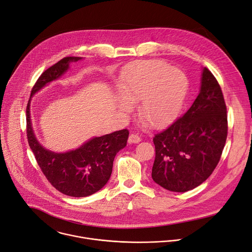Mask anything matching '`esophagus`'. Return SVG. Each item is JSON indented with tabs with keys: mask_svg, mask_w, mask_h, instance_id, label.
I'll list each match as a JSON object with an SVG mask.
<instances>
[{
	"mask_svg": "<svg viewBox=\"0 0 252 252\" xmlns=\"http://www.w3.org/2000/svg\"><path fill=\"white\" fill-rule=\"evenodd\" d=\"M141 141V138L139 137L137 134H131L128 138V143L129 144H137Z\"/></svg>",
	"mask_w": 252,
	"mask_h": 252,
	"instance_id": "34e87169",
	"label": "esophagus"
}]
</instances>
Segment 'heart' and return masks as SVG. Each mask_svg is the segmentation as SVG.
<instances>
[{
  "mask_svg": "<svg viewBox=\"0 0 252 252\" xmlns=\"http://www.w3.org/2000/svg\"><path fill=\"white\" fill-rule=\"evenodd\" d=\"M188 86V79L181 70L161 60H149L136 64L120 78L117 93L131 105L139 103V119L152 128H162L179 115ZM119 107L124 111L129 109L122 102Z\"/></svg>",
  "mask_w": 252,
  "mask_h": 252,
  "instance_id": "1",
  "label": "heart"
}]
</instances>
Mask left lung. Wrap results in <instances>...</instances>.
Segmentation results:
<instances>
[{"mask_svg":"<svg viewBox=\"0 0 252 252\" xmlns=\"http://www.w3.org/2000/svg\"><path fill=\"white\" fill-rule=\"evenodd\" d=\"M227 137L226 105L221 88L202 68L199 94L186 113L153 138L152 179L173 192L203 183L217 166Z\"/></svg>","mask_w":252,"mask_h":252,"instance_id":"left-lung-1","label":"left lung"}]
</instances>
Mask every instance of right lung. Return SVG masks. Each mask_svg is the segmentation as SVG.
<instances>
[{"label": "right lung", "mask_w": 252, "mask_h": 252, "mask_svg": "<svg viewBox=\"0 0 252 252\" xmlns=\"http://www.w3.org/2000/svg\"><path fill=\"white\" fill-rule=\"evenodd\" d=\"M81 57H66L47 69L34 85L27 106V136L38 165L49 182L65 195L86 197L103 188L110 179L116 154L128 140L126 129L93 137L80 147L66 152L46 149L35 135L31 119L32 97L51 82L59 79L70 68L72 62Z\"/></svg>", "instance_id": "add662e5"}]
</instances>
